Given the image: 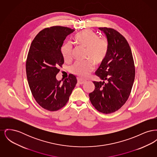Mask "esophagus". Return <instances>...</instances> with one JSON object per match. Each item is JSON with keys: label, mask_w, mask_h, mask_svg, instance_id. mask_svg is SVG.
<instances>
[{"label": "esophagus", "mask_w": 157, "mask_h": 157, "mask_svg": "<svg viewBox=\"0 0 157 157\" xmlns=\"http://www.w3.org/2000/svg\"><path fill=\"white\" fill-rule=\"evenodd\" d=\"M85 82H86V81H85V80H83L80 78H78V83L79 84H83Z\"/></svg>", "instance_id": "esophagus-1"}]
</instances>
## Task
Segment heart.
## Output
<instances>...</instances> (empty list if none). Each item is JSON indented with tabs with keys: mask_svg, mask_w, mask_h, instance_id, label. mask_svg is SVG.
Listing matches in <instances>:
<instances>
[{
	"mask_svg": "<svg viewBox=\"0 0 157 157\" xmlns=\"http://www.w3.org/2000/svg\"><path fill=\"white\" fill-rule=\"evenodd\" d=\"M75 40L78 44L86 47L85 57L91 59L75 62L71 67V72L81 78H86L94 69L93 61L95 64L98 65L106 58L108 52L109 44L105 38L99 37L96 33L89 29L76 34ZM72 51L73 46L71 42H67L63 45L61 53L65 60L69 61L72 59Z\"/></svg>",
	"mask_w": 157,
	"mask_h": 157,
	"instance_id": "b5f03b06",
	"label": "heart"
}]
</instances>
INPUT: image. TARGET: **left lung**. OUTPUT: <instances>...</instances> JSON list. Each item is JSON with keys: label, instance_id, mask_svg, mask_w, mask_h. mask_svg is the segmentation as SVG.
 <instances>
[{"label": "left lung", "instance_id": "left-lung-1", "mask_svg": "<svg viewBox=\"0 0 157 157\" xmlns=\"http://www.w3.org/2000/svg\"><path fill=\"white\" fill-rule=\"evenodd\" d=\"M109 44L107 56L95 75L107 82H95L89 94L91 104L99 112L111 113L125 104L134 82L135 69L132 51L127 39L111 28H99Z\"/></svg>", "mask_w": 157, "mask_h": 157}]
</instances>
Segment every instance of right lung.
Wrapping results in <instances>:
<instances>
[{
    "mask_svg": "<svg viewBox=\"0 0 157 157\" xmlns=\"http://www.w3.org/2000/svg\"><path fill=\"white\" fill-rule=\"evenodd\" d=\"M74 31L61 26L46 28L38 33L30 45L26 62L29 86L37 104L49 111H56L67 104L77 83L72 74L63 82L56 78L59 67L64 63L61 47Z\"/></svg>",
    "mask_w": 157,
    "mask_h": 157,
    "instance_id": "obj_1",
    "label": "right lung"
}]
</instances>
